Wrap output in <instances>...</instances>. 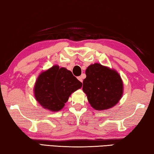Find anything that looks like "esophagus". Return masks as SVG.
Listing matches in <instances>:
<instances>
[{
    "instance_id": "esophagus-1",
    "label": "esophagus",
    "mask_w": 154,
    "mask_h": 154,
    "mask_svg": "<svg viewBox=\"0 0 154 154\" xmlns=\"http://www.w3.org/2000/svg\"><path fill=\"white\" fill-rule=\"evenodd\" d=\"M77 79H79V81L81 82H83V77H82V76H79V77H77Z\"/></svg>"
}]
</instances>
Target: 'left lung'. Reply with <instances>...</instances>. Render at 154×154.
<instances>
[{"label": "left lung", "mask_w": 154, "mask_h": 154, "mask_svg": "<svg viewBox=\"0 0 154 154\" xmlns=\"http://www.w3.org/2000/svg\"><path fill=\"white\" fill-rule=\"evenodd\" d=\"M83 82V91L92 108L97 110L111 108L123 94V82L116 70L99 64L89 66Z\"/></svg>", "instance_id": "left-lung-1"}]
</instances>
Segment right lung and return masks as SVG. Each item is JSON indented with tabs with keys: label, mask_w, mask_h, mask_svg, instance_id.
<instances>
[{
	"label": "right lung",
	"mask_w": 154,
	"mask_h": 154,
	"mask_svg": "<svg viewBox=\"0 0 154 154\" xmlns=\"http://www.w3.org/2000/svg\"><path fill=\"white\" fill-rule=\"evenodd\" d=\"M82 83L65 68L54 66L39 75L35 84V97L43 108L53 112L62 109L70 95Z\"/></svg>",
	"instance_id": "1"
}]
</instances>
